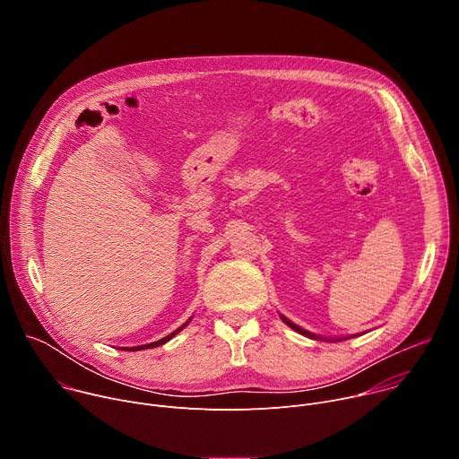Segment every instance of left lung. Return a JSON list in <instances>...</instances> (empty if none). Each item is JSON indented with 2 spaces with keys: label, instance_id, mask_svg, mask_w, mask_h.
<instances>
[{
  "label": "left lung",
  "instance_id": "obj_1",
  "mask_svg": "<svg viewBox=\"0 0 459 459\" xmlns=\"http://www.w3.org/2000/svg\"><path fill=\"white\" fill-rule=\"evenodd\" d=\"M281 319H283V321H285V323H287V325H289V326H290V329H294V331H296V333H299V334H303V336H308V338H316V340H317V336H314V334H310V333H307V331H303V329H299V326H298V325H294V323H292V321H289V319H287V317H285V316H281Z\"/></svg>",
  "mask_w": 459,
  "mask_h": 459
}]
</instances>
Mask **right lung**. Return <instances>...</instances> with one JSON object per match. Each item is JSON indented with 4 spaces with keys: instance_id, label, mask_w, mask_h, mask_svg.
<instances>
[{
    "instance_id": "1",
    "label": "right lung",
    "mask_w": 459,
    "mask_h": 459,
    "mask_svg": "<svg viewBox=\"0 0 459 459\" xmlns=\"http://www.w3.org/2000/svg\"><path fill=\"white\" fill-rule=\"evenodd\" d=\"M185 325H186V323H185ZM185 325H181L178 331H174L172 334H169V336H165V338H161V340H158V342H154V343H149V345H140V347H130V349H126V351H145V349H154V347H160V345L167 343L169 340H172V338H174V336H176V334H178V333L183 329Z\"/></svg>"
}]
</instances>
